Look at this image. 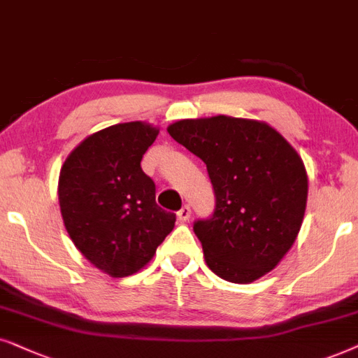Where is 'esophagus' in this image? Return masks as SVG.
Here are the masks:
<instances>
[{
    "label": "esophagus",
    "instance_id": "esophagus-1",
    "mask_svg": "<svg viewBox=\"0 0 358 358\" xmlns=\"http://www.w3.org/2000/svg\"><path fill=\"white\" fill-rule=\"evenodd\" d=\"M176 216H178V219L182 222H187L188 219H189V216H192V209H189L188 204H185V206L180 209L178 213H176Z\"/></svg>",
    "mask_w": 358,
    "mask_h": 358
}]
</instances>
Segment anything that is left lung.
<instances>
[{"instance_id": "8db88e82", "label": "left lung", "mask_w": 358, "mask_h": 358, "mask_svg": "<svg viewBox=\"0 0 358 358\" xmlns=\"http://www.w3.org/2000/svg\"><path fill=\"white\" fill-rule=\"evenodd\" d=\"M166 131L206 164L216 206L193 231L209 268L232 283L273 270L306 209L308 175L296 150L268 124L249 119H183Z\"/></svg>"}]
</instances>
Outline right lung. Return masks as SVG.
I'll use <instances>...</instances> for the list:
<instances>
[{
	"mask_svg": "<svg viewBox=\"0 0 358 358\" xmlns=\"http://www.w3.org/2000/svg\"><path fill=\"white\" fill-rule=\"evenodd\" d=\"M159 129L124 122L87 137L60 170L59 201L70 239L114 278L141 270L175 226L155 203V183L141 160Z\"/></svg>",
	"mask_w": 358,
	"mask_h": 358,
	"instance_id": "right-lung-1",
	"label": "right lung"
}]
</instances>
